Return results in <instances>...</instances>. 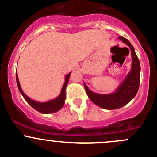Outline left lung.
I'll return each instance as SVG.
<instances>
[{
  "mask_svg": "<svg viewBox=\"0 0 157 157\" xmlns=\"http://www.w3.org/2000/svg\"><path fill=\"white\" fill-rule=\"evenodd\" d=\"M118 38L128 46L132 52V68L124 81L115 90V92L110 94L94 93L91 91L84 82L85 90L90 100L98 107L107 110H115L128 104L137 94L140 82V63L134 47L124 37L119 36Z\"/></svg>",
  "mask_w": 157,
  "mask_h": 157,
  "instance_id": "obj_1",
  "label": "left lung"
}]
</instances>
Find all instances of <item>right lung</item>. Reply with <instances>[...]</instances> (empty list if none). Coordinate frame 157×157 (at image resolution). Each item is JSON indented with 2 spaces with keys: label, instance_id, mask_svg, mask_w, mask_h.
<instances>
[{
  "label": "right lung",
  "instance_id": "right-lung-1",
  "mask_svg": "<svg viewBox=\"0 0 157 157\" xmlns=\"http://www.w3.org/2000/svg\"><path fill=\"white\" fill-rule=\"evenodd\" d=\"M70 74L71 72L68 73L67 75H66L65 76V82H64V85L62 86V89H61V92L60 93L57 97H56L55 99L51 100H49L47 102H37L36 100H32L30 99L29 96H27L24 93V92L22 91L21 88V86H20L19 80H18V74L16 72V82L17 86H18V88L19 90L20 93L22 95L24 99L26 100L27 103L31 106L33 109H35L37 111L40 112L42 113H55V112L58 111L59 110H61L63 107V106L64 105V100L66 99V94H65V90L66 87L67 86V83H68L69 77H70Z\"/></svg>",
  "mask_w": 157,
  "mask_h": 157
}]
</instances>
